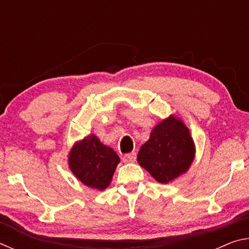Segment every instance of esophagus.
I'll list each match as a JSON object with an SVG mask.
<instances>
[{
	"instance_id": "obj_1",
	"label": "esophagus",
	"mask_w": 249,
	"mask_h": 249,
	"mask_svg": "<svg viewBox=\"0 0 249 249\" xmlns=\"http://www.w3.org/2000/svg\"><path fill=\"white\" fill-rule=\"evenodd\" d=\"M136 160V153H129L123 156L124 162H134Z\"/></svg>"
}]
</instances>
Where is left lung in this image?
<instances>
[{
	"label": "left lung",
	"mask_w": 249,
	"mask_h": 249,
	"mask_svg": "<svg viewBox=\"0 0 249 249\" xmlns=\"http://www.w3.org/2000/svg\"><path fill=\"white\" fill-rule=\"evenodd\" d=\"M196 147L189 128L170 115L151 130L149 140L141 147L137 161L160 183L178 178L195 159Z\"/></svg>",
	"instance_id": "obj_1"
}]
</instances>
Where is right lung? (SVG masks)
<instances>
[{"mask_svg":"<svg viewBox=\"0 0 249 249\" xmlns=\"http://www.w3.org/2000/svg\"><path fill=\"white\" fill-rule=\"evenodd\" d=\"M68 161L70 170L83 184L104 190L111 183L120 157L92 134L75 142L69 153Z\"/></svg>","mask_w":249,"mask_h":249,"instance_id":"1","label":"right lung"}]
</instances>
